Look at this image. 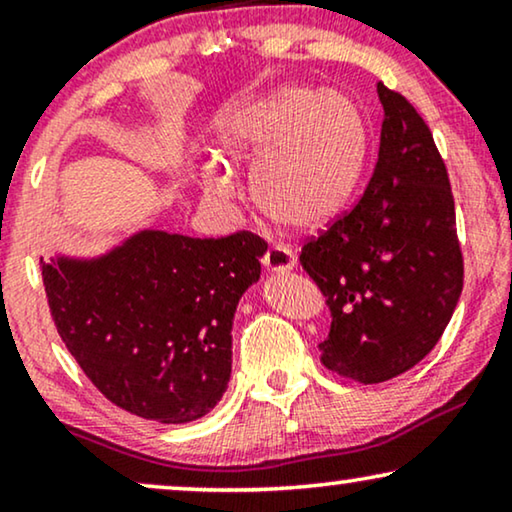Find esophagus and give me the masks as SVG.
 <instances>
[{"label":"esophagus","mask_w":512,"mask_h":512,"mask_svg":"<svg viewBox=\"0 0 512 512\" xmlns=\"http://www.w3.org/2000/svg\"><path fill=\"white\" fill-rule=\"evenodd\" d=\"M262 264L269 271L283 273L297 266V255H294V250L290 246H285V243H271L262 257Z\"/></svg>","instance_id":"esophagus-1"}]
</instances>
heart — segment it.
Masks as SVG:
<instances>
[{"label":"heart","instance_id":"heart-1","mask_svg":"<svg viewBox=\"0 0 512 512\" xmlns=\"http://www.w3.org/2000/svg\"><path fill=\"white\" fill-rule=\"evenodd\" d=\"M225 153L255 160L250 197L292 229H315L343 211L362 178L366 122L336 90L290 85L236 115Z\"/></svg>","mask_w":512,"mask_h":512}]
</instances>
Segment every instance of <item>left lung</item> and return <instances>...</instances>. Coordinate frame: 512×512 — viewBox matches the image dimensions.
I'll return each mask as SVG.
<instances>
[{
  "label": "left lung",
  "instance_id": "obj_1",
  "mask_svg": "<svg viewBox=\"0 0 512 512\" xmlns=\"http://www.w3.org/2000/svg\"><path fill=\"white\" fill-rule=\"evenodd\" d=\"M385 118L362 199L299 262L327 297L322 364L364 385L434 350L464 285L455 199L434 136L413 104L378 83Z\"/></svg>",
  "mask_w": 512,
  "mask_h": 512
}]
</instances>
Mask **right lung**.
I'll list each match as a JSON object with an SVG mask.
<instances>
[{
  "label": "right lung",
  "mask_w": 512,
  "mask_h": 512,
  "mask_svg": "<svg viewBox=\"0 0 512 512\" xmlns=\"http://www.w3.org/2000/svg\"><path fill=\"white\" fill-rule=\"evenodd\" d=\"M264 250L250 232L141 229L97 257H41V276L57 334L92 385L127 413L185 424L227 390L234 313Z\"/></svg>",
  "instance_id": "add662e5"
}]
</instances>
